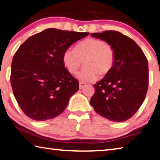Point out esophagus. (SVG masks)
<instances>
[{"mask_svg": "<svg viewBox=\"0 0 160 160\" xmlns=\"http://www.w3.org/2000/svg\"><path fill=\"white\" fill-rule=\"evenodd\" d=\"M86 85H87V84H86V83L80 82L79 83V88H80V89H82V88H85V87H86Z\"/></svg>", "mask_w": 160, "mask_h": 160, "instance_id": "obj_1", "label": "esophagus"}]
</instances>
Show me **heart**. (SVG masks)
Returning <instances> with one entry per match:
<instances>
[{"instance_id":"heart-1","label":"heart","mask_w":160,"mask_h":160,"mask_svg":"<svg viewBox=\"0 0 160 160\" xmlns=\"http://www.w3.org/2000/svg\"><path fill=\"white\" fill-rule=\"evenodd\" d=\"M114 49L103 40L89 38L82 40L73 49L63 52L62 62L70 73L75 74L82 64L84 67L78 74L82 82H94L98 74L105 75L112 68L115 63Z\"/></svg>"}]
</instances>
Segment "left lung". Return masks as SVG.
Listing matches in <instances>:
<instances>
[{
  "instance_id": "1",
  "label": "left lung",
  "mask_w": 160,
  "mask_h": 160,
  "mask_svg": "<svg viewBox=\"0 0 160 160\" xmlns=\"http://www.w3.org/2000/svg\"><path fill=\"white\" fill-rule=\"evenodd\" d=\"M114 49L115 63L102 80L94 85L90 104L95 112L113 122H124L135 114L148 88V62L140 47L116 31L91 33Z\"/></svg>"
}]
</instances>
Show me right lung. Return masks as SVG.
<instances>
[{
  "mask_svg": "<svg viewBox=\"0 0 160 160\" xmlns=\"http://www.w3.org/2000/svg\"><path fill=\"white\" fill-rule=\"evenodd\" d=\"M89 33L48 28L28 38L14 54L10 82L18 105L36 121L62 113L79 82L62 62L63 52Z\"/></svg>",
  "mask_w": 160,
  "mask_h": 160,
  "instance_id": "1",
  "label": "right lung"
}]
</instances>
